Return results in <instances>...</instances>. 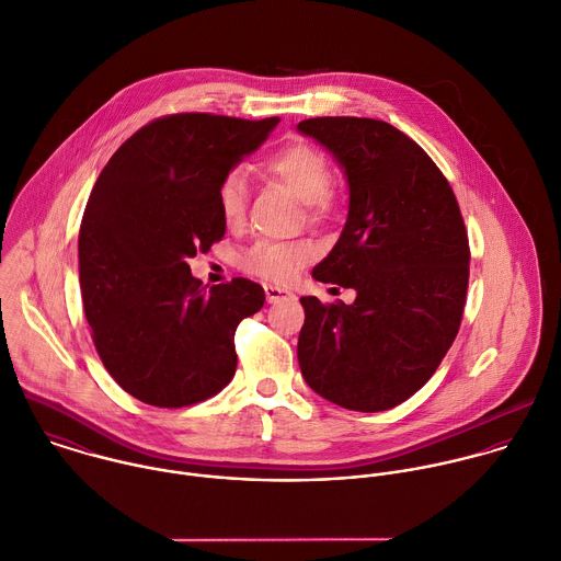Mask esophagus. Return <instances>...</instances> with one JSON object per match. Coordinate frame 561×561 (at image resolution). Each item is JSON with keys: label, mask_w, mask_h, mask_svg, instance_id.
Returning a JSON list of instances; mask_svg holds the SVG:
<instances>
[{"label": "esophagus", "mask_w": 561, "mask_h": 561, "mask_svg": "<svg viewBox=\"0 0 561 561\" xmlns=\"http://www.w3.org/2000/svg\"><path fill=\"white\" fill-rule=\"evenodd\" d=\"M264 293H266V301H268V304H277V301H282V299L293 297V293H290L288 288L273 286V284H266V286H264Z\"/></svg>", "instance_id": "obj_1"}]
</instances>
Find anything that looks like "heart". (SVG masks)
I'll use <instances>...</instances> for the list:
<instances>
[{
    "mask_svg": "<svg viewBox=\"0 0 561 561\" xmlns=\"http://www.w3.org/2000/svg\"><path fill=\"white\" fill-rule=\"evenodd\" d=\"M264 168L268 174L286 183L293 194L310 205V209H325L330 203V168L321 150L308 144H290L273 152ZM249 196L247 174L231 170L218 185V209L227 225H236L244 216ZM312 257V249L306 242H257L242 257V266L255 275L275 282H288Z\"/></svg>",
    "mask_w": 561,
    "mask_h": 561,
    "instance_id": "1",
    "label": "heart"
}]
</instances>
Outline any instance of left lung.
Returning <instances> with one entry per match:
<instances>
[{
    "label": "left lung",
    "instance_id": "1",
    "mask_svg": "<svg viewBox=\"0 0 561 561\" xmlns=\"http://www.w3.org/2000/svg\"><path fill=\"white\" fill-rule=\"evenodd\" d=\"M297 130L332 154L350 194L312 277L356 290L352 304L301 297L299 367L336 407L389 411L431 380L459 332L470 275L459 203L433 159L387 122L310 117Z\"/></svg>",
    "mask_w": 561,
    "mask_h": 561
}]
</instances>
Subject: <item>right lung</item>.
<instances>
[{"mask_svg": "<svg viewBox=\"0 0 561 561\" xmlns=\"http://www.w3.org/2000/svg\"><path fill=\"white\" fill-rule=\"evenodd\" d=\"M279 124L179 113L128 137L100 172L80 236V290L95 350L139 402L179 409L222 391L236 328L264 288L236 277L201 288L187 260L225 236L220 181Z\"/></svg>", "mask_w": 561, "mask_h": 561, "instance_id": "1", "label": "right lung"}]
</instances>
